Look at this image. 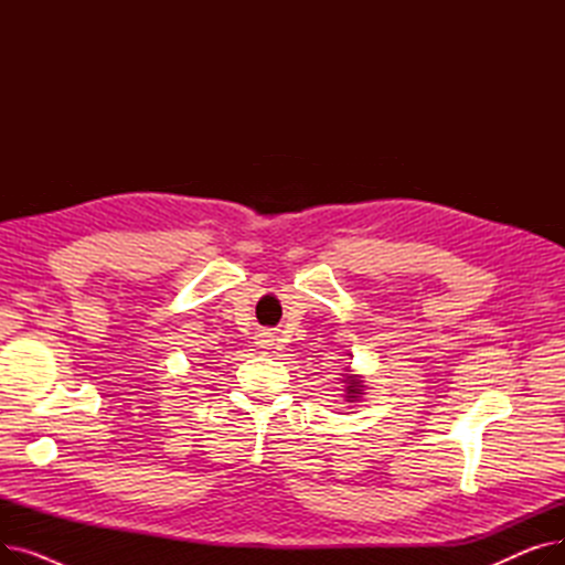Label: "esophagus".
<instances>
[{"label": "esophagus", "instance_id": "obj_1", "mask_svg": "<svg viewBox=\"0 0 565 565\" xmlns=\"http://www.w3.org/2000/svg\"><path fill=\"white\" fill-rule=\"evenodd\" d=\"M258 343L265 348V345H273V334L270 332H263L258 334Z\"/></svg>", "mask_w": 565, "mask_h": 565}]
</instances>
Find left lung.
Listing matches in <instances>:
<instances>
[{
  "instance_id": "obj_1",
  "label": "left lung",
  "mask_w": 565,
  "mask_h": 565,
  "mask_svg": "<svg viewBox=\"0 0 565 565\" xmlns=\"http://www.w3.org/2000/svg\"><path fill=\"white\" fill-rule=\"evenodd\" d=\"M345 401L348 403H354V401H358L360 396H362V382L358 380V377H352V375H345Z\"/></svg>"
}]
</instances>
